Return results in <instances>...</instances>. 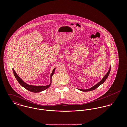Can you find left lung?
Returning a JSON list of instances; mask_svg holds the SVG:
<instances>
[{
    "instance_id": "obj_1",
    "label": "left lung",
    "mask_w": 127,
    "mask_h": 127,
    "mask_svg": "<svg viewBox=\"0 0 127 127\" xmlns=\"http://www.w3.org/2000/svg\"><path fill=\"white\" fill-rule=\"evenodd\" d=\"M110 69H111V65L109 67V71L107 73V74H106V75L103 77V78L96 85H95L94 86L92 87V88H91L89 89H88V90H80V89H79L80 91H93L94 90H95L96 89H97L99 86H100L101 85H102V84H103L105 81L106 80V79H107V78L108 77V76H109V74L110 73Z\"/></svg>"
}]
</instances>
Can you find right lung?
<instances>
[{
    "instance_id": "right-lung-1",
    "label": "right lung",
    "mask_w": 127,
    "mask_h": 127,
    "mask_svg": "<svg viewBox=\"0 0 127 127\" xmlns=\"http://www.w3.org/2000/svg\"><path fill=\"white\" fill-rule=\"evenodd\" d=\"M55 70V68H54L52 71V72L51 74V76H50V84L49 85L47 86H32V85H28L27 84H26L25 83H24L23 80L18 76L17 75V74L15 72V71L14 70V69H13V71L14 74L17 79V80L18 81L19 84L23 88H24L25 89H26L28 91H30L31 92H41L42 91H43L46 89H47V88H48L51 84V78H52V76L53 75L54 73Z\"/></svg>"
}]
</instances>
